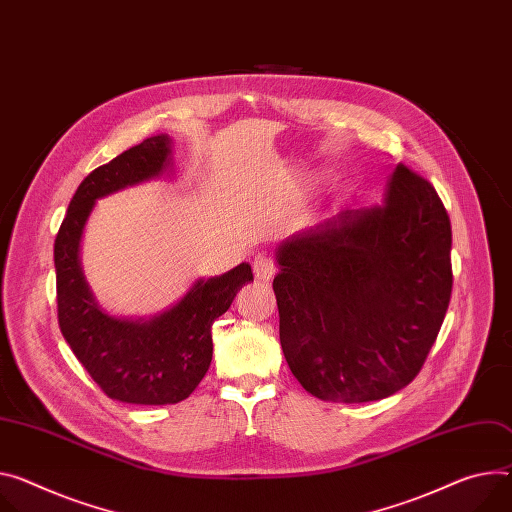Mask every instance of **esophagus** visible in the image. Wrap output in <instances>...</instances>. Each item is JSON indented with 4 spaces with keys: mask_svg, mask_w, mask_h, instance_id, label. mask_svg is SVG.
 <instances>
[{
    "mask_svg": "<svg viewBox=\"0 0 512 512\" xmlns=\"http://www.w3.org/2000/svg\"><path fill=\"white\" fill-rule=\"evenodd\" d=\"M253 273H255L257 280L269 282L271 277L275 275V263H273V259H269V257H265V255L255 257V261H253Z\"/></svg>",
    "mask_w": 512,
    "mask_h": 512,
    "instance_id": "obj_1",
    "label": "esophagus"
}]
</instances>
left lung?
Instances as JSON below:
<instances>
[{
    "mask_svg": "<svg viewBox=\"0 0 512 512\" xmlns=\"http://www.w3.org/2000/svg\"><path fill=\"white\" fill-rule=\"evenodd\" d=\"M273 292L294 378L327 402L382 400L421 371L451 286V222L398 163L380 206L343 210L277 247Z\"/></svg>",
    "mask_w": 512,
    "mask_h": 512,
    "instance_id": "1",
    "label": "left lung"
}]
</instances>
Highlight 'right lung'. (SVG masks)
<instances>
[{
    "mask_svg": "<svg viewBox=\"0 0 512 512\" xmlns=\"http://www.w3.org/2000/svg\"><path fill=\"white\" fill-rule=\"evenodd\" d=\"M167 134L151 136L91 171L67 208L55 239L59 327L102 392L128 404H177L188 398L212 361V322L253 282L249 263L198 280L169 310L130 320L104 312L79 263V243L96 200L159 177L169 165Z\"/></svg>",
    "mask_w": 512,
    "mask_h": 512,
    "instance_id": "obj_1",
    "label": "right lung"
}]
</instances>
